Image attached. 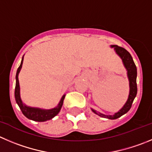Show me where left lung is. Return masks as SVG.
Here are the masks:
<instances>
[{
    "instance_id": "1",
    "label": "left lung",
    "mask_w": 152,
    "mask_h": 152,
    "mask_svg": "<svg viewBox=\"0 0 152 152\" xmlns=\"http://www.w3.org/2000/svg\"><path fill=\"white\" fill-rule=\"evenodd\" d=\"M111 47L114 48V50H115L116 53L119 57L122 58V61H123L124 66L126 68L127 71H128V77L129 79L130 82V93L129 96H128V99L125 104L124 105L123 107L118 111V113H115L114 115H107L102 114L101 113L98 112V111L92 110L95 113V114L99 115V116L103 117V118H110V119H115L119 117L122 116V115L125 114L129 111L131 109V106H132L133 102H134V99H135L136 95L137 93V71L136 65L134 63V60H133L132 57H131V53L125 49L124 48L120 47V46L115 45H111Z\"/></svg>"
}]
</instances>
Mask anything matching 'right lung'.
<instances>
[{
    "label": "right lung",
    "instance_id": "1",
    "mask_svg": "<svg viewBox=\"0 0 152 152\" xmlns=\"http://www.w3.org/2000/svg\"><path fill=\"white\" fill-rule=\"evenodd\" d=\"M23 63V57L21 60V64H20L19 67L18 68V70L16 72V76H15V79H16V82H15V98L16 103L19 106L20 109H21L22 113L25 115L27 118H30L31 120L36 121V122H45V121L51 119L52 118L57 115L60 112V109H61L62 106H63V101H64L65 96L63 95L62 97L61 100H60V103H59L58 106L56 107L53 108L51 110H42L39 108H34L26 106L21 101V98H20V86H19V82H18V74H19L20 70L21 69Z\"/></svg>",
    "mask_w": 152,
    "mask_h": 152
}]
</instances>
